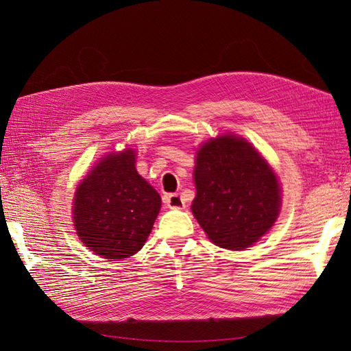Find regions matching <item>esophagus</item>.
Returning a JSON list of instances; mask_svg holds the SVG:
<instances>
[{
    "mask_svg": "<svg viewBox=\"0 0 351 351\" xmlns=\"http://www.w3.org/2000/svg\"><path fill=\"white\" fill-rule=\"evenodd\" d=\"M165 204L168 208H173V209H183L186 206V202L182 196L178 195H168L165 196Z\"/></svg>",
    "mask_w": 351,
    "mask_h": 351,
    "instance_id": "obj_1",
    "label": "esophagus"
}]
</instances>
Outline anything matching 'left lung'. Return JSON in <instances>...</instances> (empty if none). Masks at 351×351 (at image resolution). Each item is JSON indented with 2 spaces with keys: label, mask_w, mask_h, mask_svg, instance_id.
Here are the masks:
<instances>
[{
  "label": "left lung",
  "mask_w": 351,
  "mask_h": 351,
  "mask_svg": "<svg viewBox=\"0 0 351 351\" xmlns=\"http://www.w3.org/2000/svg\"><path fill=\"white\" fill-rule=\"evenodd\" d=\"M192 212L217 246L243 250L278 217L281 190L272 168L237 136H219L197 151Z\"/></svg>",
  "instance_id": "1"
}]
</instances>
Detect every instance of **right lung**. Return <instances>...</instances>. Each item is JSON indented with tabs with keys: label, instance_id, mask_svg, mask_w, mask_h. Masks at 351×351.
I'll use <instances>...</instances> for the list:
<instances>
[{
	"label": "right lung",
	"instance_id": "obj_1",
	"mask_svg": "<svg viewBox=\"0 0 351 351\" xmlns=\"http://www.w3.org/2000/svg\"><path fill=\"white\" fill-rule=\"evenodd\" d=\"M134 152L102 158L80 183L73 219L82 243L105 259L139 252L161 209V197L134 167Z\"/></svg>",
	"mask_w": 351,
	"mask_h": 351
}]
</instances>
